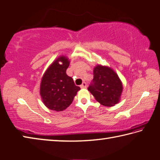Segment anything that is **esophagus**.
<instances>
[{
	"label": "esophagus",
	"mask_w": 160,
	"mask_h": 160,
	"mask_svg": "<svg viewBox=\"0 0 160 160\" xmlns=\"http://www.w3.org/2000/svg\"><path fill=\"white\" fill-rule=\"evenodd\" d=\"M81 88H86L87 87V83L86 82H83V83L80 86Z\"/></svg>",
	"instance_id": "esophagus-1"
}]
</instances>
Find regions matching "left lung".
Instances as JSON below:
<instances>
[{
	"instance_id": "8db88e82",
	"label": "left lung",
	"mask_w": 160,
	"mask_h": 160,
	"mask_svg": "<svg viewBox=\"0 0 160 160\" xmlns=\"http://www.w3.org/2000/svg\"><path fill=\"white\" fill-rule=\"evenodd\" d=\"M88 90L99 103L112 107L120 101L122 84L112 69L98 65L93 70V79Z\"/></svg>"
}]
</instances>
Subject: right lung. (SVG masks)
Here are the masks:
<instances>
[{
  "label": "right lung",
  "mask_w": 160,
  "mask_h": 160,
  "mask_svg": "<svg viewBox=\"0 0 160 160\" xmlns=\"http://www.w3.org/2000/svg\"><path fill=\"white\" fill-rule=\"evenodd\" d=\"M69 65L67 57L60 56L48 68L42 78L40 93L43 103L51 110L66 109L80 90L72 78L66 74Z\"/></svg>",
  "instance_id": "obj_1"
}]
</instances>
